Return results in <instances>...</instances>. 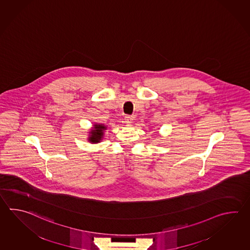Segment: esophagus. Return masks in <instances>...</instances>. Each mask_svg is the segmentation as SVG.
<instances>
[{
  "mask_svg": "<svg viewBox=\"0 0 250 250\" xmlns=\"http://www.w3.org/2000/svg\"><path fill=\"white\" fill-rule=\"evenodd\" d=\"M133 119H134V117H133V116H130V115H127V116H125V122L129 123V124L133 123Z\"/></svg>",
  "mask_w": 250,
  "mask_h": 250,
  "instance_id": "34e87169",
  "label": "esophagus"
}]
</instances>
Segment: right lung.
I'll list each match as a JSON object with an SVG mask.
<instances>
[{
    "label": "right lung",
    "instance_id": "right-lung-1",
    "mask_svg": "<svg viewBox=\"0 0 250 250\" xmlns=\"http://www.w3.org/2000/svg\"><path fill=\"white\" fill-rule=\"evenodd\" d=\"M106 129V126L102 125H95L94 130L91 131L92 135L89 138V141L91 143H97L101 142L102 136H103V131Z\"/></svg>",
    "mask_w": 250,
    "mask_h": 250
}]
</instances>
